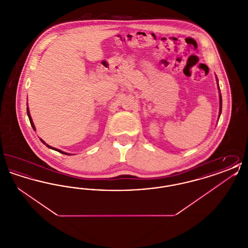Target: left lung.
<instances>
[{
  "label": "left lung",
  "instance_id": "obj_1",
  "mask_svg": "<svg viewBox=\"0 0 248 248\" xmlns=\"http://www.w3.org/2000/svg\"><path fill=\"white\" fill-rule=\"evenodd\" d=\"M218 82V81H217ZM218 90H219V86H218ZM221 109H222V97H221V94H220V90H219V116L221 114Z\"/></svg>",
  "mask_w": 248,
  "mask_h": 248
}]
</instances>
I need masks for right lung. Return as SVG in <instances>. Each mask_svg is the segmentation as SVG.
<instances>
[{
	"mask_svg": "<svg viewBox=\"0 0 248 248\" xmlns=\"http://www.w3.org/2000/svg\"><path fill=\"white\" fill-rule=\"evenodd\" d=\"M27 113H28V116H29V119H30V122H31V126H32V128L35 130V126H34V124H33V122H32V119L31 117V114H30V110H29V108H27ZM41 141L43 142L44 144H46V142L44 141L43 140H41ZM46 146H47L49 149H52V150H54V151H57V152H59L60 154H68V155H70L69 154H67V153H64V152H62V151H60V150H58V149H56V148H53V147H51V146H49L47 144H46Z\"/></svg>",
	"mask_w": 248,
	"mask_h": 248,
	"instance_id": "obj_1",
	"label": "right lung"
}]
</instances>
